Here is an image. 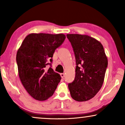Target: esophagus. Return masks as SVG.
<instances>
[{"instance_id":"obj_1","label":"esophagus","mask_w":125,"mask_h":125,"mask_svg":"<svg viewBox=\"0 0 125 125\" xmlns=\"http://www.w3.org/2000/svg\"><path fill=\"white\" fill-rule=\"evenodd\" d=\"M60 75H61V77H62V78H64V77H65V74H64V73H61Z\"/></svg>"}]
</instances>
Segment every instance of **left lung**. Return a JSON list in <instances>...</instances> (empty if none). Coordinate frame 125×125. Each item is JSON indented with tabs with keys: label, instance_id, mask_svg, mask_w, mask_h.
I'll list each match as a JSON object with an SVG mask.
<instances>
[{
	"label": "left lung",
	"instance_id": "obj_1",
	"mask_svg": "<svg viewBox=\"0 0 125 125\" xmlns=\"http://www.w3.org/2000/svg\"><path fill=\"white\" fill-rule=\"evenodd\" d=\"M76 59L74 81L68 83L73 100L83 102L90 100L103 84L107 59L100 42L88 35L67 34Z\"/></svg>",
	"mask_w": 125,
	"mask_h": 125
}]
</instances>
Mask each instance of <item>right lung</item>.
Masks as SVG:
<instances>
[{
	"instance_id": "right-lung-1",
	"label": "right lung",
	"mask_w": 125,
	"mask_h": 125,
	"mask_svg": "<svg viewBox=\"0 0 125 125\" xmlns=\"http://www.w3.org/2000/svg\"><path fill=\"white\" fill-rule=\"evenodd\" d=\"M64 34L31 33L16 54L19 76L25 90L35 100L44 101L53 94L61 80L51 68L54 51L64 42ZM49 64L48 69L46 66Z\"/></svg>"
}]
</instances>
